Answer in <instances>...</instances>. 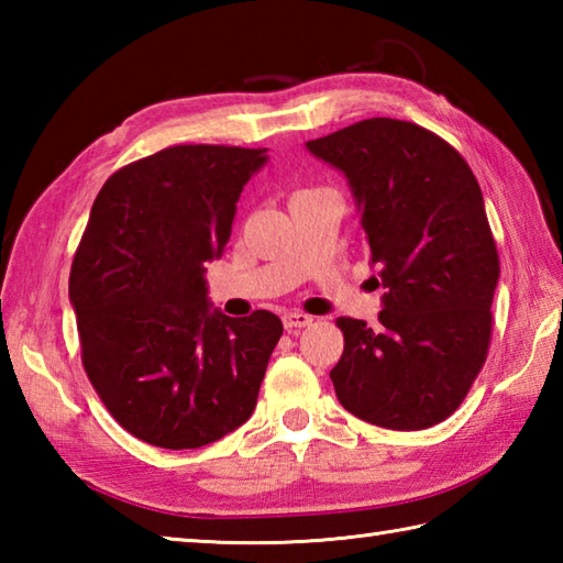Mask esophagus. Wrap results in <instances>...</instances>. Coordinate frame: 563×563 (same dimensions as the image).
<instances>
[{"instance_id": "obj_1", "label": "esophagus", "mask_w": 563, "mask_h": 563, "mask_svg": "<svg viewBox=\"0 0 563 563\" xmlns=\"http://www.w3.org/2000/svg\"><path fill=\"white\" fill-rule=\"evenodd\" d=\"M283 324L288 331H297V329H305V327L312 324V317L302 314V312H288L283 317Z\"/></svg>"}]
</instances>
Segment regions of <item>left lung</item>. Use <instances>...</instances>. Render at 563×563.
I'll use <instances>...</instances> for the list:
<instances>
[{"mask_svg":"<svg viewBox=\"0 0 563 563\" xmlns=\"http://www.w3.org/2000/svg\"><path fill=\"white\" fill-rule=\"evenodd\" d=\"M307 150L349 178L385 288L377 329L339 319L345 345L329 373L339 401L391 430L445 421L486 361L500 273L470 164L394 118H367Z\"/></svg>","mask_w":563,"mask_h":563,"instance_id":"8db88e82","label":"left lung"}]
</instances>
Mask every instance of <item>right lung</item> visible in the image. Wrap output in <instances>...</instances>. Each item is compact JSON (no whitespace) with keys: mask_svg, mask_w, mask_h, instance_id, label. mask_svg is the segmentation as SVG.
<instances>
[{"mask_svg":"<svg viewBox=\"0 0 563 563\" xmlns=\"http://www.w3.org/2000/svg\"><path fill=\"white\" fill-rule=\"evenodd\" d=\"M268 150L176 145L103 184L69 271L81 363L128 433L196 450L256 409L280 319L212 309L206 263Z\"/></svg>","mask_w":563,"mask_h":563,"instance_id":"right-lung-1","label":"right lung"}]
</instances>
